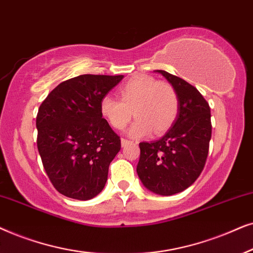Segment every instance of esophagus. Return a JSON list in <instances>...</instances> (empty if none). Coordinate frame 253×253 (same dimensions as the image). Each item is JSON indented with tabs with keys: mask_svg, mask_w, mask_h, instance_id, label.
<instances>
[{
	"mask_svg": "<svg viewBox=\"0 0 253 253\" xmlns=\"http://www.w3.org/2000/svg\"><path fill=\"white\" fill-rule=\"evenodd\" d=\"M129 142H130L129 140H127V139H124V137H123V139H121V146H123V147L126 146V144H128Z\"/></svg>",
	"mask_w": 253,
	"mask_h": 253,
	"instance_id": "34e87169",
	"label": "esophagus"
}]
</instances>
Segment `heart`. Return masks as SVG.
Masks as SVG:
<instances>
[{"mask_svg": "<svg viewBox=\"0 0 253 253\" xmlns=\"http://www.w3.org/2000/svg\"><path fill=\"white\" fill-rule=\"evenodd\" d=\"M119 99L111 96L100 100V113L117 130L126 128L132 120L129 134L139 137L153 130L161 135L169 130L179 113V95L176 87L166 81L149 75H136L118 89Z\"/></svg>", "mask_w": 253, "mask_h": 253, "instance_id": "1", "label": "heart"}]
</instances>
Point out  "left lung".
Here are the masks:
<instances>
[{
	"label": "left lung",
	"instance_id": "1",
	"mask_svg": "<svg viewBox=\"0 0 253 253\" xmlns=\"http://www.w3.org/2000/svg\"><path fill=\"white\" fill-rule=\"evenodd\" d=\"M179 95V113L166 135L141 142L136 172L148 190L172 195L197 180L206 164L211 137V107L198 89L166 70H157Z\"/></svg>",
	"mask_w": 253,
	"mask_h": 253
}]
</instances>
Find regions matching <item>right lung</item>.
I'll return each instance as SVG.
<instances>
[{
    "label": "right lung",
    "mask_w": 253,
    "mask_h": 253,
    "mask_svg": "<svg viewBox=\"0 0 253 253\" xmlns=\"http://www.w3.org/2000/svg\"><path fill=\"white\" fill-rule=\"evenodd\" d=\"M123 75H80L63 81L37 114V147L43 169L59 193L89 200L105 186L120 136L100 113V100Z\"/></svg>",
    "instance_id": "right-lung-1"
}]
</instances>
